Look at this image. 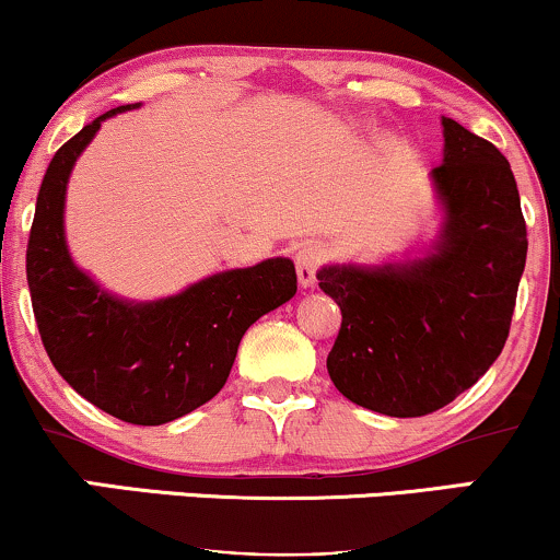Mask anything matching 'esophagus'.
<instances>
[{"label":"esophagus","mask_w":560,"mask_h":560,"mask_svg":"<svg viewBox=\"0 0 560 560\" xmlns=\"http://www.w3.org/2000/svg\"><path fill=\"white\" fill-rule=\"evenodd\" d=\"M326 258H329V253H326V247L320 242L302 244V247L298 249V255H294V266H298V279L302 287L316 284L318 268L324 266Z\"/></svg>","instance_id":"esophagus-1"}]
</instances>
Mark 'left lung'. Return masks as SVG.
Wrapping results in <instances>:
<instances>
[{"label":"left lung","instance_id":"left-lung-1","mask_svg":"<svg viewBox=\"0 0 560 560\" xmlns=\"http://www.w3.org/2000/svg\"><path fill=\"white\" fill-rule=\"evenodd\" d=\"M434 184L447 221L436 253L365 271L331 266L318 287L342 311L326 358L347 400L395 419L453 402L505 347L526 262L516 178L492 141L442 118Z\"/></svg>","mask_w":560,"mask_h":560}]
</instances>
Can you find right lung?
<instances>
[{
	"label": "right lung",
	"mask_w": 560,
	"mask_h": 560,
	"mask_svg": "<svg viewBox=\"0 0 560 560\" xmlns=\"http://www.w3.org/2000/svg\"><path fill=\"white\" fill-rule=\"evenodd\" d=\"M131 107L139 105L100 115L55 152L36 197L25 276L44 350L60 376L115 419L160 427L221 392L244 331L294 298L298 273L287 258L262 260L150 305L100 292L70 260L62 202L70 168L102 120Z\"/></svg>",
	"instance_id": "obj_1"
}]
</instances>
